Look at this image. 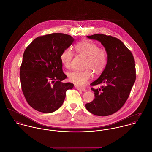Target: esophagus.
Returning a JSON list of instances; mask_svg holds the SVG:
<instances>
[{
	"mask_svg": "<svg viewBox=\"0 0 152 152\" xmlns=\"http://www.w3.org/2000/svg\"><path fill=\"white\" fill-rule=\"evenodd\" d=\"M76 89L79 91H86V89L85 88H83V87H81V86H76Z\"/></svg>",
	"mask_w": 152,
	"mask_h": 152,
	"instance_id": "1",
	"label": "esophagus"
}]
</instances>
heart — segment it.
Listing matches in <instances>:
<instances>
[{
	"label": "heart",
	"instance_id": "obj_1",
	"mask_svg": "<svg viewBox=\"0 0 152 152\" xmlns=\"http://www.w3.org/2000/svg\"><path fill=\"white\" fill-rule=\"evenodd\" d=\"M75 51L86 56L83 71H73L69 75V80L77 85H82L88 82L93 76V71L97 75L101 73L106 68L108 61V54L105 49L99 48L95 43L83 40L75 45ZM74 53L70 49H65L61 55V61L66 67L70 66Z\"/></svg>",
	"mask_w": 152,
	"mask_h": 152
}]
</instances>
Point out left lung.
<instances>
[{
	"label": "left lung",
	"instance_id": "8db88e82",
	"mask_svg": "<svg viewBox=\"0 0 152 152\" xmlns=\"http://www.w3.org/2000/svg\"><path fill=\"white\" fill-rule=\"evenodd\" d=\"M87 37L102 43L107 52L108 61L100 77L91 84L102 86L91 88L94 99L86 104V108L96 116H109L118 112L129 96L136 80L134 59L130 50L116 37L103 34Z\"/></svg>",
	"mask_w": 152,
	"mask_h": 152
}]
</instances>
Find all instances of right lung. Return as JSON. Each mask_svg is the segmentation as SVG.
<instances>
[{
	"label": "right lung",
	"mask_w": 152,
	"mask_h": 152,
	"mask_svg": "<svg viewBox=\"0 0 152 152\" xmlns=\"http://www.w3.org/2000/svg\"><path fill=\"white\" fill-rule=\"evenodd\" d=\"M74 39L63 33L37 37L25 49L20 66V78L23 93L34 109L52 113L62 105L66 91L73 88L63 83L67 76L63 72L61 55Z\"/></svg>",
	"instance_id": "obj_1"
}]
</instances>
